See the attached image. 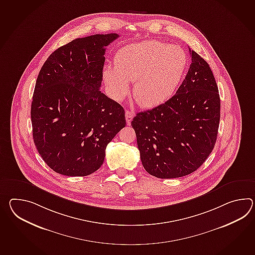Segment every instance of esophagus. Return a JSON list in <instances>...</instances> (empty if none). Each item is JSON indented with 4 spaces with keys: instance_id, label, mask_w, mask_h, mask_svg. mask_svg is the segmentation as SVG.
Here are the masks:
<instances>
[{
    "instance_id": "esophagus-1",
    "label": "esophagus",
    "mask_w": 255,
    "mask_h": 255,
    "mask_svg": "<svg viewBox=\"0 0 255 255\" xmlns=\"http://www.w3.org/2000/svg\"><path fill=\"white\" fill-rule=\"evenodd\" d=\"M133 116H134V114L132 112L129 111V110H127L125 112V118H126L127 125H130V122H131V120L133 118Z\"/></svg>"
}]
</instances>
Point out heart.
<instances>
[{
  "instance_id": "obj_1",
  "label": "heart",
  "mask_w": 255,
  "mask_h": 255,
  "mask_svg": "<svg viewBox=\"0 0 255 255\" xmlns=\"http://www.w3.org/2000/svg\"><path fill=\"white\" fill-rule=\"evenodd\" d=\"M181 47L150 39L125 45L117 52L115 65L108 64L102 78L113 99L122 101L134 81L132 95L143 108L165 102L177 88L187 68Z\"/></svg>"
}]
</instances>
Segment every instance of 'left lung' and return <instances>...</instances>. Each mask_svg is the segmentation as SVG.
<instances>
[{
	"instance_id": "left-lung-1",
	"label": "left lung",
	"mask_w": 255,
	"mask_h": 255,
	"mask_svg": "<svg viewBox=\"0 0 255 255\" xmlns=\"http://www.w3.org/2000/svg\"><path fill=\"white\" fill-rule=\"evenodd\" d=\"M191 64L176 94L157 107L136 114L141 164L152 176L176 178L198 169L215 145L221 100L209 64L189 49Z\"/></svg>"
}]
</instances>
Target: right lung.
<instances>
[{
	"label": "right lung",
	"mask_w": 255,
	"mask_h": 255,
	"mask_svg": "<svg viewBox=\"0 0 255 255\" xmlns=\"http://www.w3.org/2000/svg\"><path fill=\"white\" fill-rule=\"evenodd\" d=\"M117 34L72 40L40 69L31 106L33 138L51 169L85 176L99 169L105 150L126 125L125 110L100 91L106 46Z\"/></svg>",
	"instance_id": "obj_1"
}]
</instances>
